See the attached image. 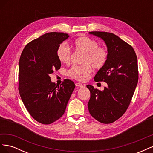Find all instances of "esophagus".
Wrapping results in <instances>:
<instances>
[{"label": "esophagus", "instance_id": "obj_1", "mask_svg": "<svg viewBox=\"0 0 153 153\" xmlns=\"http://www.w3.org/2000/svg\"><path fill=\"white\" fill-rule=\"evenodd\" d=\"M75 85H76V87H85L84 84H80V83H78V82L76 83Z\"/></svg>", "mask_w": 153, "mask_h": 153}]
</instances>
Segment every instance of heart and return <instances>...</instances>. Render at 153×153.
I'll list each match as a JSON object with an SVG mask.
<instances>
[{"instance_id": "heart-1", "label": "heart", "mask_w": 153, "mask_h": 153, "mask_svg": "<svg viewBox=\"0 0 153 153\" xmlns=\"http://www.w3.org/2000/svg\"><path fill=\"white\" fill-rule=\"evenodd\" d=\"M73 47L77 52L84 53L82 63L84 65L73 66L68 71V75L78 81L86 80L92 71V65L96 69L102 68L108 59L106 49L99 46L98 41L87 36L77 38L72 43ZM57 57L59 61L68 64L71 61V52L68 45L62 43L57 49Z\"/></svg>"}]
</instances>
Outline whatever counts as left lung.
<instances>
[{
  "mask_svg": "<svg viewBox=\"0 0 153 153\" xmlns=\"http://www.w3.org/2000/svg\"><path fill=\"white\" fill-rule=\"evenodd\" d=\"M89 34L105 41L108 59L94 77L95 82H106L107 87L101 91L87 85L91 92L88 109L97 121L110 124L122 116L131 102L138 80L137 57L131 46L116 35L99 31Z\"/></svg>",
  "mask_w": 153,
  "mask_h": 153,
  "instance_id": "left-lung-1",
  "label": "left lung"
}]
</instances>
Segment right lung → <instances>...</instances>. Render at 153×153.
Instances as JSON below:
<instances>
[{"instance_id":"1","label":"right lung","mask_w":153,"mask_h":153,"mask_svg":"<svg viewBox=\"0 0 153 153\" xmlns=\"http://www.w3.org/2000/svg\"><path fill=\"white\" fill-rule=\"evenodd\" d=\"M68 37L63 32H48L30 41L21 54L18 91L30 115L41 124H51L62 116L75 87L68 79L56 85L50 76L61 66L57 49Z\"/></svg>"}]
</instances>
